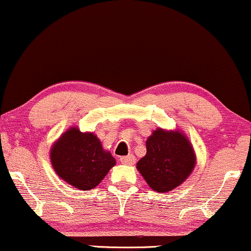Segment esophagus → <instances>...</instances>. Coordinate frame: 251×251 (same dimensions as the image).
I'll use <instances>...</instances> for the list:
<instances>
[{
    "instance_id": "esophagus-1",
    "label": "esophagus",
    "mask_w": 251,
    "mask_h": 251,
    "mask_svg": "<svg viewBox=\"0 0 251 251\" xmlns=\"http://www.w3.org/2000/svg\"><path fill=\"white\" fill-rule=\"evenodd\" d=\"M121 163L125 164V165H132L135 163V157L134 154H128V156H123L120 158Z\"/></svg>"
}]
</instances>
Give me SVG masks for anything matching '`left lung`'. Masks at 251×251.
Masks as SVG:
<instances>
[{
	"instance_id": "obj_1",
	"label": "left lung",
	"mask_w": 251,
	"mask_h": 251,
	"mask_svg": "<svg viewBox=\"0 0 251 251\" xmlns=\"http://www.w3.org/2000/svg\"><path fill=\"white\" fill-rule=\"evenodd\" d=\"M147 154L136 164L154 192L165 193L180 186L196 168L193 145L181 130L157 128L148 137Z\"/></svg>"
}]
</instances>
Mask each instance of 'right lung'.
<instances>
[{
  "instance_id": "right-lung-1",
  "label": "right lung",
  "mask_w": 251,
  "mask_h": 251,
  "mask_svg": "<svg viewBox=\"0 0 251 251\" xmlns=\"http://www.w3.org/2000/svg\"><path fill=\"white\" fill-rule=\"evenodd\" d=\"M52 168L58 177L81 191L97 187L116 160L94 132H81L71 126L52 144Z\"/></svg>"
}]
</instances>
